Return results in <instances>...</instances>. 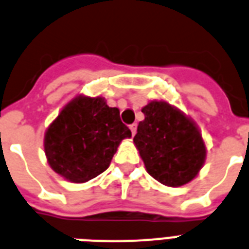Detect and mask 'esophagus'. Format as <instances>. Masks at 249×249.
<instances>
[{
  "label": "esophagus",
  "mask_w": 249,
  "mask_h": 249,
  "mask_svg": "<svg viewBox=\"0 0 249 249\" xmlns=\"http://www.w3.org/2000/svg\"><path fill=\"white\" fill-rule=\"evenodd\" d=\"M129 128H130V130H131V134L135 135V133H137V124L134 123V124H131Z\"/></svg>",
  "instance_id": "34e87169"
}]
</instances>
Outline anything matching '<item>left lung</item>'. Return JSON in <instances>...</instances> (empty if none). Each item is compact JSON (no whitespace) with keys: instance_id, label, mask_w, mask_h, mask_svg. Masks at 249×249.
Segmentation results:
<instances>
[{"instance_id":"left-lung-1","label":"left lung","mask_w":249,"mask_h":249,"mask_svg":"<svg viewBox=\"0 0 249 249\" xmlns=\"http://www.w3.org/2000/svg\"><path fill=\"white\" fill-rule=\"evenodd\" d=\"M134 137L151 177L167 187H180L197 177L206 159V145L196 124L163 101H152L142 108Z\"/></svg>"}]
</instances>
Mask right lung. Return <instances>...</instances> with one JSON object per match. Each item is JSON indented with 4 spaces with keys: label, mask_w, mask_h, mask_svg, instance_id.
Listing matches in <instances>:
<instances>
[{
    "label": "right lung",
    "mask_w": 249,
    "mask_h": 249,
    "mask_svg": "<svg viewBox=\"0 0 249 249\" xmlns=\"http://www.w3.org/2000/svg\"><path fill=\"white\" fill-rule=\"evenodd\" d=\"M131 131L120 111L102 97L79 96L61 110L44 135V152L54 173L86 183L104 173L123 139Z\"/></svg>",
    "instance_id": "add662e5"
}]
</instances>
